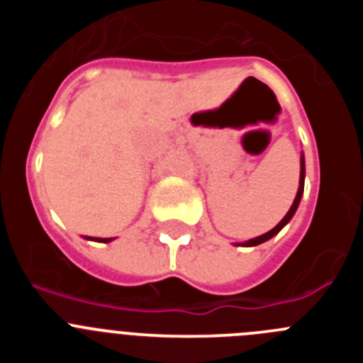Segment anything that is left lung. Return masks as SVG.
Here are the masks:
<instances>
[{"label":"left lung","instance_id":"8db88e82","mask_svg":"<svg viewBox=\"0 0 363 363\" xmlns=\"http://www.w3.org/2000/svg\"><path fill=\"white\" fill-rule=\"evenodd\" d=\"M303 182H306V160H303V154L300 156V185H298V192H296V198H294L293 205H291V209L287 211V214L284 216V220L278 223L274 229H271L269 233L262 234V236H256V238L252 240H247V242H242V243H234V245H243V247H255V245H259V243H264L267 242V240H271L272 236H277L278 233H280L281 229H284L287 223L291 221V218L294 216V213H296L298 209V205H300V200L301 196H303Z\"/></svg>","mask_w":363,"mask_h":363}]
</instances>
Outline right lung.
<instances>
[{
    "label": "right lung",
    "mask_w": 363,
    "mask_h": 363,
    "mask_svg": "<svg viewBox=\"0 0 363 363\" xmlns=\"http://www.w3.org/2000/svg\"><path fill=\"white\" fill-rule=\"evenodd\" d=\"M86 240H94V242H101V243H108V242H112V240L114 238H91V236H85Z\"/></svg>",
    "instance_id": "obj_1"
}]
</instances>
